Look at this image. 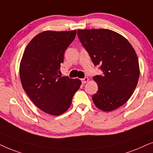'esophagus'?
Here are the masks:
<instances>
[{
    "mask_svg": "<svg viewBox=\"0 0 153 153\" xmlns=\"http://www.w3.org/2000/svg\"><path fill=\"white\" fill-rule=\"evenodd\" d=\"M88 80H89V78H87V77H85V78H83V79H82V80H81V81H82V84H85V83L88 82Z\"/></svg>",
    "mask_w": 153,
    "mask_h": 153,
    "instance_id": "34e87169",
    "label": "esophagus"
}]
</instances>
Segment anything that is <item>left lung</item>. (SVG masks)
I'll return each instance as SVG.
<instances>
[{
  "label": "left lung",
  "instance_id": "obj_1",
  "mask_svg": "<svg viewBox=\"0 0 153 153\" xmlns=\"http://www.w3.org/2000/svg\"><path fill=\"white\" fill-rule=\"evenodd\" d=\"M78 36L95 66L98 91L93 102L101 111H114L129 100L137 85L140 70L135 50L120 34L109 29L78 30Z\"/></svg>",
  "mask_w": 153,
  "mask_h": 153
}]
</instances>
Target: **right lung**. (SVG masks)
Segmentation results:
<instances>
[{
  "mask_svg": "<svg viewBox=\"0 0 153 153\" xmlns=\"http://www.w3.org/2000/svg\"><path fill=\"white\" fill-rule=\"evenodd\" d=\"M75 36L76 30L40 33L26 46L20 63L23 89L36 106L50 115L66 112L80 87L79 79L59 75L65 51Z\"/></svg>",
  "mask_w": 153,
  "mask_h": 153,
  "instance_id": "right-lung-1",
  "label": "right lung"
}]
</instances>
